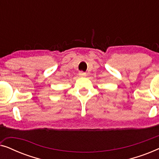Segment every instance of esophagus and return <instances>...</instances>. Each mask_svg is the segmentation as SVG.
Instances as JSON below:
<instances>
[{"label": "esophagus", "mask_w": 159, "mask_h": 159, "mask_svg": "<svg viewBox=\"0 0 159 159\" xmlns=\"http://www.w3.org/2000/svg\"><path fill=\"white\" fill-rule=\"evenodd\" d=\"M79 75H80V77H85V76L87 75V74L85 72H83V71H80Z\"/></svg>", "instance_id": "34e87169"}]
</instances>
